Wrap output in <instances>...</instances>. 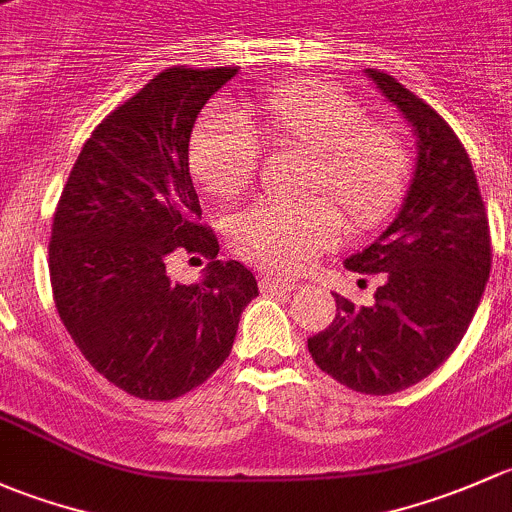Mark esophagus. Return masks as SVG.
Listing matches in <instances>:
<instances>
[{
  "label": "esophagus",
  "mask_w": 512,
  "mask_h": 512,
  "mask_svg": "<svg viewBox=\"0 0 512 512\" xmlns=\"http://www.w3.org/2000/svg\"><path fill=\"white\" fill-rule=\"evenodd\" d=\"M258 286H261L263 293H291V291H295V288H298V283L286 281V278L263 276L261 281H258Z\"/></svg>",
  "instance_id": "obj_1"
}]
</instances>
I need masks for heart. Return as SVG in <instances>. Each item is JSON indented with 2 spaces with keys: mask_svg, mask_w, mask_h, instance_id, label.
I'll list each match as a JSON object with an SVG mask.
<instances>
[{
  "mask_svg": "<svg viewBox=\"0 0 512 512\" xmlns=\"http://www.w3.org/2000/svg\"><path fill=\"white\" fill-rule=\"evenodd\" d=\"M254 128L273 147L313 155L310 192L330 189L355 226H372L402 199L412 177V150L402 128L372 123L370 110L350 93L320 83L268 91L249 108ZM251 125L226 108H212L194 125L189 167L199 187L234 199L258 170ZM342 214L333 199L300 204L261 202L229 219V241L246 261L271 273H300L335 244Z\"/></svg>",
  "mask_w": 512,
  "mask_h": 512,
  "instance_id": "b5f03b06",
  "label": "heart"
}]
</instances>
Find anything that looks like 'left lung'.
Instances as JSON below:
<instances>
[{
  "label": "left lung",
  "mask_w": 512,
  "mask_h": 512,
  "mask_svg": "<svg viewBox=\"0 0 512 512\" xmlns=\"http://www.w3.org/2000/svg\"><path fill=\"white\" fill-rule=\"evenodd\" d=\"M367 78L412 125L414 175L370 246L345 258L382 278L370 305L335 293L333 325L308 340L315 365L362 394L402 392L444 365L466 335L491 276V231L461 140L431 105L389 73Z\"/></svg>",
  "instance_id": "1"
}]
</instances>
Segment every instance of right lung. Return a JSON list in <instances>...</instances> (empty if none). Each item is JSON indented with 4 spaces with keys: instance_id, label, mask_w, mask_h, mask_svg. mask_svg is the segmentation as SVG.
Here are the masks:
<instances>
[{
    "instance_id": "obj_1",
    "label": "right lung",
    "mask_w": 512,
    "mask_h": 512,
    "mask_svg": "<svg viewBox=\"0 0 512 512\" xmlns=\"http://www.w3.org/2000/svg\"><path fill=\"white\" fill-rule=\"evenodd\" d=\"M234 76L236 68L157 73L93 130L56 207V310L83 357L133 397L167 402L207 382L258 295L249 268L217 261L189 175L194 120ZM175 250L213 258L202 282L169 281Z\"/></svg>"
}]
</instances>
